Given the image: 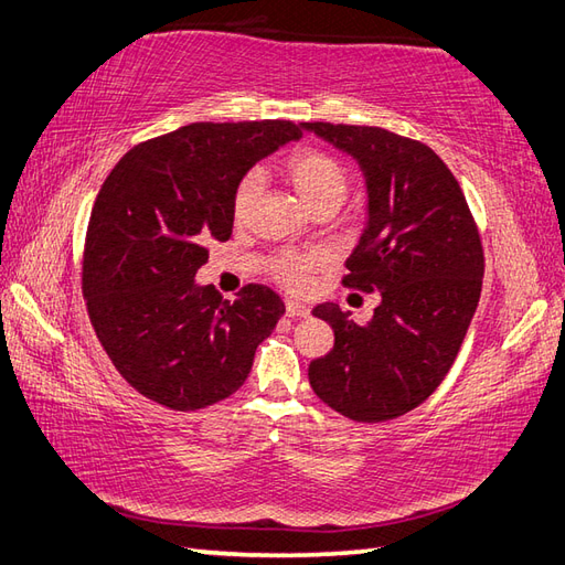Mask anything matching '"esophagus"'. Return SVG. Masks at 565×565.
<instances>
[{"instance_id": "34e87169", "label": "esophagus", "mask_w": 565, "mask_h": 565, "mask_svg": "<svg viewBox=\"0 0 565 565\" xmlns=\"http://www.w3.org/2000/svg\"><path fill=\"white\" fill-rule=\"evenodd\" d=\"M285 315L287 317H297V319H307L311 315V309L302 302H295V299H285Z\"/></svg>"}]
</instances>
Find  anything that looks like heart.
I'll use <instances>...</instances> for the list:
<instances>
[{
  "label": "heart",
  "mask_w": 565,
  "mask_h": 565,
  "mask_svg": "<svg viewBox=\"0 0 565 565\" xmlns=\"http://www.w3.org/2000/svg\"><path fill=\"white\" fill-rule=\"evenodd\" d=\"M285 173L295 191L305 203L317 207H338L348 195V171L333 154L321 152V149H302L295 152L285 161ZM263 193V173L258 169L246 171L244 177L236 181L232 193V217L236 224H244L250 215V210L258 203ZM319 254H307V250H285L270 263V275L287 290H305L309 282V275L315 268L321 266Z\"/></svg>",
  "instance_id": "b5f03b06"
}]
</instances>
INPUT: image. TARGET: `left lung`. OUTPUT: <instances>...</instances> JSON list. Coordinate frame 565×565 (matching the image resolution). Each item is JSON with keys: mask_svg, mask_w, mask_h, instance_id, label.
<instances>
[{"mask_svg": "<svg viewBox=\"0 0 565 565\" xmlns=\"http://www.w3.org/2000/svg\"><path fill=\"white\" fill-rule=\"evenodd\" d=\"M353 157L367 183V224L345 260V287L380 292L367 323L333 302V348L309 365V384L358 423L404 416L452 367L483 282V246L457 179L428 145L367 125L302 122Z\"/></svg>", "mask_w": 565, "mask_h": 565, "instance_id": "obj_1", "label": "left lung"}]
</instances>
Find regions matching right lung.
I'll list each match as a JSON object with an SVG mask.
<instances>
[{
    "label": "right lung",
    "mask_w": 565,
    "mask_h": 565,
    "mask_svg": "<svg viewBox=\"0 0 565 565\" xmlns=\"http://www.w3.org/2000/svg\"><path fill=\"white\" fill-rule=\"evenodd\" d=\"M299 137L290 120L193 122L132 147L108 173L86 230L82 290L98 341L142 396L198 411L246 382L282 299L246 285L230 302L195 273L205 242L232 236L236 181Z\"/></svg>",
    "instance_id": "obj_1"
}]
</instances>
